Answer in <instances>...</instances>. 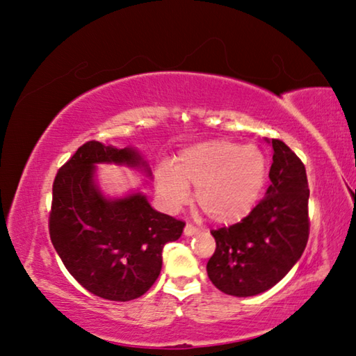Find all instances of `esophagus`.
<instances>
[{"label": "esophagus", "mask_w": 356, "mask_h": 356, "mask_svg": "<svg viewBox=\"0 0 356 356\" xmlns=\"http://www.w3.org/2000/svg\"><path fill=\"white\" fill-rule=\"evenodd\" d=\"M198 232H200V230L196 229V227L192 225V224H187V225H185V229H184V233H185V235H187V236H193V235H196V233H198Z\"/></svg>", "instance_id": "34e87169"}]
</instances>
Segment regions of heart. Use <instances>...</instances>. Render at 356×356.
Wrapping results in <instances>:
<instances>
[{"label": "heart", "instance_id": "obj_1", "mask_svg": "<svg viewBox=\"0 0 356 356\" xmlns=\"http://www.w3.org/2000/svg\"><path fill=\"white\" fill-rule=\"evenodd\" d=\"M267 161L254 145L230 140H206L185 147L171 164L155 171L156 193L168 209L176 211L196 187L200 209L217 224H235L249 216L261 198Z\"/></svg>", "mask_w": 356, "mask_h": 356}]
</instances>
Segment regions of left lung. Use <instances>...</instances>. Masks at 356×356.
<instances>
[{
    "label": "left lung",
    "instance_id": "1",
    "mask_svg": "<svg viewBox=\"0 0 356 356\" xmlns=\"http://www.w3.org/2000/svg\"><path fill=\"white\" fill-rule=\"evenodd\" d=\"M273 163L265 198L238 224L212 230L216 251L206 270L212 284L236 297L261 294L284 278L309 241V182L304 163L272 139Z\"/></svg>",
    "mask_w": 356,
    "mask_h": 356
}]
</instances>
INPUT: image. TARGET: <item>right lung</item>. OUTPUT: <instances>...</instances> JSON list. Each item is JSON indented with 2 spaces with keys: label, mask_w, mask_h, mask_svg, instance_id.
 Returning <instances> with one entry per match:
<instances>
[{
  "label": "right lung",
  "mask_w": 356,
  "mask_h": 356,
  "mask_svg": "<svg viewBox=\"0 0 356 356\" xmlns=\"http://www.w3.org/2000/svg\"><path fill=\"white\" fill-rule=\"evenodd\" d=\"M97 163L144 166L148 172L134 148L97 140L83 144L56 174L49 235L65 268L84 289L127 302L152 288L161 272L163 246L179 240L185 222L155 211L142 193L105 198L94 184Z\"/></svg>",
  "instance_id": "right-lung-1"
}]
</instances>
